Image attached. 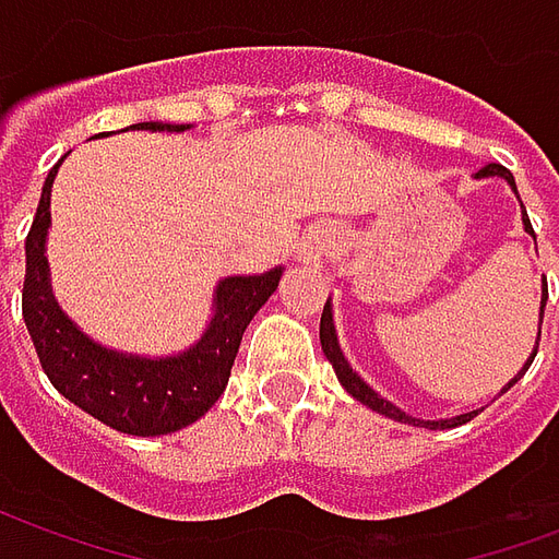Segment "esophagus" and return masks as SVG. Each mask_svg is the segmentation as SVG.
Returning <instances> with one entry per match:
<instances>
[{
  "label": "esophagus",
  "instance_id": "obj_1",
  "mask_svg": "<svg viewBox=\"0 0 559 559\" xmlns=\"http://www.w3.org/2000/svg\"><path fill=\"white\" fill-rule=\"evenodd\" d=\"M329 245H332L329 230H323V227H311V230L302 236V242H299L296 260L305 263V266H320V263H323V254L329 251Z\"/></svg>",
  "mask_w": 559,
  "mask_h": 559
}]
</instances>
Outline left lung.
<instances>
[{
  "label": "left lung",
  "instance_id": "1",
  "mask_svg": "<svg viewBox=\"0 0 559 559\" xmlns=\"http://www.w3.org/2000/svg\"><path fill=\"white\" fill-rule=\"evenodd\" d=\"M488 176H497V179H506V185L512 188L518 194L515 188V176L506 170V167H500V164H485L479 173H473V179H488ZM521 221H524V230L533 236V227H530V218H527V209L521 206ZM536 239V236H533ZM545 302H548V281L542 278V305H539V332H536V347H539V335H542V317H545ZM320 344H323V356H326L329 362H332V368H335V374H338V383L347 392H350L353 399L359 401V404H365V407H371L374 413H380V416H389V419L395 421H404V425H416V428H431V431H445V428H457V425H464V421H469L473 416L479 411L473 413H461V416H452V419H416V416H411V413H404L401 407H395L392 401H386L380 392H374V389L365 383L362 377L353 371V365L344 359V350H341L338 344V332H335V320H332V299L326 302V308H323V317H320ZM536 347H533V353H530V359L524 362V368L518 371L509 383H506L503 389H500V395L503 392H509V389L515 386L518 380L524 377V371L530 368V362H533V356H536Z\"/></svg>",
  "mask_w": 559,
  "mask_h": 559
}]
</instances>
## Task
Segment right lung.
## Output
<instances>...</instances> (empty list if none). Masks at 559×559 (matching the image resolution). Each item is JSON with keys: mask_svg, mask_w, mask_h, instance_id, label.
Here are the masks:
<instances>
[{"mask_svg": "<svg viewBox=\"0 0 559 559\" xmlns=\"http://www.w3.org/2000/svg\"><path fill=\"white\" fill-rule=\"evenodd\" d=\"M191 126L138 122L131 131H188ZM110 131L92 140L107 138ZM66 160V158H62ZM62 160L47 173L38 212L26 236V281L23 320L29 329L44 374L80 411H86L116 431L134 437H160L197 421L224 395L230 368L248 323L278 290L284 266L260 275H227L212 296V320L203 335L170 356H140L114 350L90 338L56 302L47 263L50 191Z\"/></svg>", "mask_w": 559, "mask_h": 559, "instance_id": "add662e5", "label": "right lung"}]
</instances>
